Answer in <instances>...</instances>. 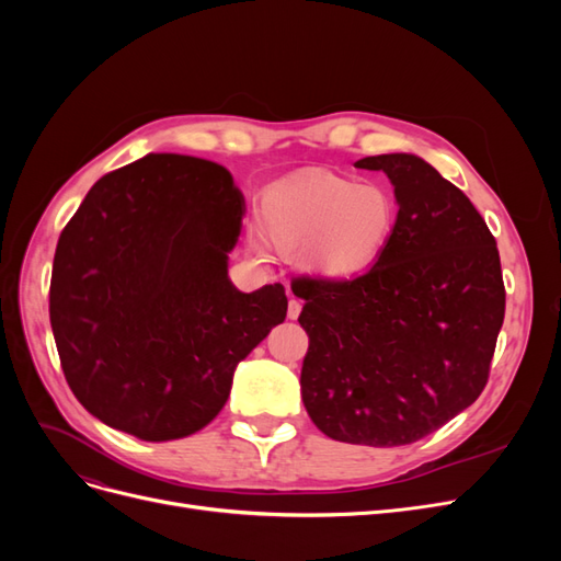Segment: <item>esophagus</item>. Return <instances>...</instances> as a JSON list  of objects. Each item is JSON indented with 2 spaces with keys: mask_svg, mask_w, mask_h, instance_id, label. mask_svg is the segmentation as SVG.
Here are the masks:
<instances>
[{
  "mask_svg": "<svg viewBox=\"0 0 561 561\" xmlns=\"http://www.w3.org/2000/svg\"><path fill=\"white\" fill-rule=\"evenodd\" d=\"M299 313H301V304L297 299H290V304H287V318L297 320Z\"/></svg>",
  "mask_w": 561,
  "mask_h": 561,
  "instance_id": "1",
  "label": "esophagus"
}]
</instances>
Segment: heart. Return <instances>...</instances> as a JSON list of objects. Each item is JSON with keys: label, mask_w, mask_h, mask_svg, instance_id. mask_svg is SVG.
<instances>
[{"label": "heart", "mask_w": 561, "mask_h": 561, "mask_svg": "<svg viewBox=\"0 0 561 561\" xmlns=\"http://www.w3.org/2000/svg\"><path fill=\"white\" fill-rule=\"evenodd\" d=\"M396 198L381 184L313 175L268 186L257 203V227L280 250H299L304 268L353 276L375 264L396 231ZM254 252L264 241L252 236Z\"/></svg>", "instance_id": "obj_1"}]
</instances>
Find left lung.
<instances>
[{
	"mask_svg": "<svg viewBox=\"0 0 561 561\" xmlns=\"http://www.w3.org/2000/svg\"><path fill=\"white\" fill-rule=\"evenodd\" d=\"M355 168L388 175L398 222L363 276L293 283L309 334L301 400L339 443L412 445L486 386L505 316L499 248L470 198L421 157Z\"/></svg>",
	"mask_w": 561,
	"mask_h": 561,
	"instance_id": "1",
	"label": "left lung"
}]
</instances>
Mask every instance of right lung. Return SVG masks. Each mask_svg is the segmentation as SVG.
<instances>
[{
    "label": "right lung",
    "instance_id": "1",
    "mask_svg": "<svg viewBox=\"0 0 561 561\" xmlns=\"http://www.w3.org/2000/svg\"><path fill=\"white\" fill-rule=\"evenodd\" d=\"M245 201L227 168L147 154L100 178L60 233L48 313L65 379L107 426L165 443L222 410L233 371L285 320L280 283L229 278Z\"/></svg>",
    "mask_w": 561,
    "mask_h": 561
}]
</instances>
